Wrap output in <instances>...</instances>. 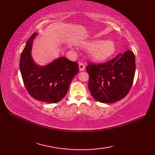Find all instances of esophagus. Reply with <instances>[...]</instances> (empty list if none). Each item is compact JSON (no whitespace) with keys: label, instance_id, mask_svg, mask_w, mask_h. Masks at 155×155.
<instances>
[{"label":"esophagus","instance_id":"esophagus-1","mask_svg":"<svg viewBox=\"0 0 155 155\" xmlns=\"http://www.w3.org/2000/svg\"><path fill=\"white\" fill-rule=\"evenodd\" d=\"M78 67H79V70L81 71H83L85 69V65L83 63H81V62L78 64Z\"/></svg>","mask_w":155,"mask_h":155}]
</instances>
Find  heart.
<instances>
[{"instance_id": "heart-1", "label": "heart", "mask_w": 155, "mask_h": 155, "mask_svg": "<svg viewBox=\"0 0 155 155\" xmlns=\"http://www.w3.org/2000/svg\"><path fill=\"white\" fill-rule=\"evenodd\" d=\"M82 47L88 49V56L92 61L104 62L113 56L117 50V46L113 40H92L83 42Z\"/></svg>"}]
</instances>
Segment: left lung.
Returning <instances> with one entry per match:
<instances>
[{
    "label": "left lung",
    "instance_id": "1",
    "mask_svg": "<svg viewBox=\"0 0 155 155\" xmlns=\"http://www.w3.org/2000/svg\"><path fill=\"white\" fill-rule=\"evenodd\" d=\"M135 57L128 50L104 64L87 67L88 88L95 100L112 103L121 100L129 92L135 74Z\"/></svg>",
    "mask_w": 155,
    "mask_h": 155
}]
</instances>
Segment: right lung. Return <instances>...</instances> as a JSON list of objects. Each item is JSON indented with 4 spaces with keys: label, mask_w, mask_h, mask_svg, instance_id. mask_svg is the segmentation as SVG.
<instances>
[{
    "label": "right lung",
    "mask_w": 155,
    "mask_h": 155,
    "mask_svg": "<svg viewBox=\"0 0 155 155\" xmlns=\"http://www.w3.org/2000/svg\"><path fill=\"white\" fill-rule=\"evenodd\" d=\"M37 33L29 38L20 59V70L26 89L36 100L57 103L67 93L72 78L79 68L77 62L59 57L46 66H40L31 56L32 42Z\"/></svg>",
    "instance_id": "right-lung-1"
}]
</instances>
